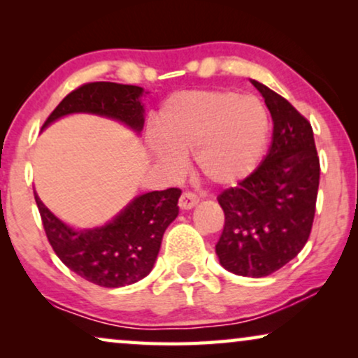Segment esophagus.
<instances>
[{
	"label": "esophagus",
	"instance_id": "34e87169",
	"mask_svg": "<svg viewBox=\"0 0 358 358\" xmlns=\"http://www.w3.org/2000/svg\"><path fill=\"white\" fill-rule=\"evenodd\" d=\"M199 203V197L192 192H182L179 199V207L182 210H190Z\"/></svg>",
	"mask_w": 358,
	"mask_h": 358
}]
</instances>
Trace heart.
<instances>
[{
  "mask_svg": "<svg viewBox=\"0 0 358 358\" xmlns=\"http://www.w3.org/2000/svg\"><path fill=\"white\" fill-rule=\"evenodd\" d=\"M153 155L178 173L182 155L194 151L195 171L208 182L229 187L256 169L266 150L271 119L257 96L227 90L189 91L169 97L156 119Z\"/></svg>",
  "mask_w": 358,
  "mask_h": 358,
  "instance_id": "1",
  "label": "heart"
}]
</instances>
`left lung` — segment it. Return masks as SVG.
<instances>
[{
	"instance_id": "left-lung-1",
	"label": "left lung",
	"mask_w": 358,
	"mask_h": 358,
	"mask_svg": "<svg viewBox=\"0 0 358 358\" xmlns=\"http://www.w3.org/2000/svg\"><path fill=\"white\" fill-rule=\"evenodd\" d=\"M252 85L271 110L272 146L246 179L218 195L224 227L217 254L236 275L266 277L296 257L310 238L321 166L306 117L275 91Z\"/></svg>"
}]
</instances>
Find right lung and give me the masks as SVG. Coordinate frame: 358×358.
Masks as SVG:
<instances>
[{"instance_id":"obj_1","label":"right lung","mask_w":358,"mask_h":358,"mask_svg":"<svg viewBox=\"0 0 358 358\" xmlns=\"http://www.w3.org/2000/svg\"><path fill=\"white\" fill-rule=\"evenodd\" d=\"M143 87L119 83H86L71 91L50 115L53 120L73 112H90L124 122L140 131L143 129ZM43 229L53 251L65 266L85 280L99 287L117 288L148 275L169 223L178 217L180 189L153 190L136 197L119 217L96 229H75L62 223L34 192Z\"/></svg>"}]
</instances>
